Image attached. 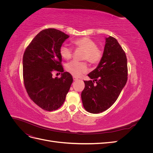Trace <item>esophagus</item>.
I'll return each mask as SVG.
<instances>
[{"mask_svg":"<svg viewBox=\"0 0 153 153\" xmlns=\"http://www.w3.org/2000/svg\"><path fill=\"white\" fill-rule=\"evenodd\" d=\"M78 80V79L77 78H76V77H75V76L73 77V80H74V81H77Z\"/></svg>","mask_w":153,"mask_h":153,"instance_id":"esophagus-1","label":"esophagus"}]
</instances>
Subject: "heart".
Returning <instances> with one entry per match:
<instances>
[{"mask_svg":"<svg viewBox=\"0 0 153 153\" xmlns=\"http://www.w3.org/2000/svg\"><path fill=\"white\" fill-rule=\"evenodd\" d=\"M75 48L84 50L82 59L92 64L100 62L103 57V51L96 46V43L89 37H83L72 41ZM59 53L62 58L69 60L72 56V49L66 45H62L59 48ZM66 70L75 77L80 76L87 71V64L85 62L73 61L66 65Z\"/></svg>","mask_w":153,"mask_h":153,"instance_id":"b5f03b06","label":"heart"}]
</instances>
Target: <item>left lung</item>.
I'll list each match as a JSON object with an SVG mask.
<instances>
[{"label": "left lung", "instance_id": "1", "mask_svg": "<svg viewBox=\"0 0 153 153\" xmlns=\"http://www.w3.org/2000/svg\"><path fill=\"white\" fill-rule=\"evenodd\" d=\"M105 40L102 59L97 68L88 74L92 80L84 81L85 88L81 94L83 106L91 114L109 108L118 98L128 79L124 51L113 37Z\"/></svg>", "mask_w": 153, "mask_h": 153}]
</instances>
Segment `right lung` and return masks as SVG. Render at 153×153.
<instances>
[{"mask_svg": "<svg viewBox=\"0 0 153 153\" xmlns=\"http://www.w3.org/2000/svg\"><path fill=\"white\" fill-rule=\"evenodd\" d=\"M69 36L55 29L41 30L27 47L23 57V77L30 98L42 109L53 111L61 107L73 82L68 72H64L61 46ZM53 71L62 72L53 78Z\"/></svg>", "mask_w": 153, "mask_h": 153, "instance_id": "add662e5", "label": "right lung"}]
</instances>
